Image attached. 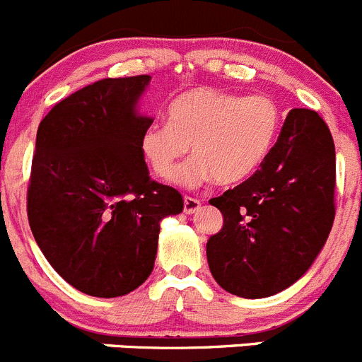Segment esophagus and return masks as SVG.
Wrapping results in <instances>:
<instances>
[{
  "label": "esophagus",
  "instance_id": "1",
  "mask_svg": "<svg viewBox=\"0 0 362 362\" xmlns=\"http://www.w3.org/2000/svg\"><path fill=\"white\" fill-rule=\"evenodd\" d=\"M201 209V201L194 197H185V213L187 215H192V213L199 211Z\"/></svg>",
  "mask_w": 362,
  "mask_h": 362
}]
</instances>
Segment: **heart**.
I'll list each match as a JSON object with an SVG mask.
<instances>
[{
	"instance_id": "b5f03b06",
	"label": "heart",
	"mask_w": 362,
	"mask_h": 362,
	"mask_svg": "<svg viewBox=\"0 0 362 362\" xmlns=\"http://www.w3.org/2000/svg\"><path fill=\"white\" fill-rule=\"evenodd\" d=\"M168 122H153L142 133V153L153 172L165 177L181 158L195 154L175 168L172 181L197 187L213 177L230 187L245 181L274 146L281 113L267 95H243L218 88L188 90L172 101Z\"/></svg>"
}]
</instances>
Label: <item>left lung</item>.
Masks as SVG:
<instances>
[{"label": "left lung", "mask_w": 362, "mask_h": 362, "mask_svg": "<svg viewBox=\"0 0 362 362\" xmlns=\"http://www.w3.org/2000/svg\"><path fill=\"white\" fill-rule=\"evenodd\" d=\"M336 151L313 110L288 113L275 146L247 181L209 201L223 227L206 245L211 275L229 293L264 298L297 282L332 229Z\"/></svg>", "instance_id": "1"}]
</instances>
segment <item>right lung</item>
<instances>
[{
    "mask_svg": "<svg viewBox=\"0 0 362 362\" xmlns=\"http://www.w3.org/2000/svg\"><path fill=\"white\" fill-rule=\"evenodd\" d=\"M151 76L106 78L51 108L37 129L28 187L33 238L60 277L90 297L127 295L154 268L160 222L183 211L153 181L136 112Z\"/></svg>",
    "mask_w": 362,
    "mask_h": 362,
    "instance_id": "1",
    "label": "right lung"
}]
</instances>
